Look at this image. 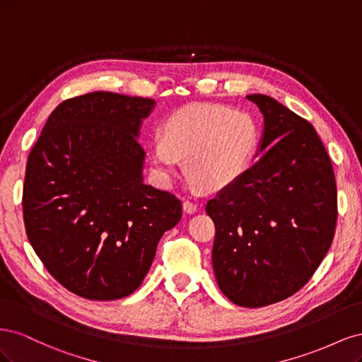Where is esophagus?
Listing matches in <instances>:
<instances>
[{
	"label": "esophagus",
	"instance_id": "1",
	"mask_svg": "<svg viewBox=\"0 0 362 362\" xmlns=\"http://www.w3.org/2000/svg\"><path fill=\"white\" fill-rule=\"evenodd\" d=\"M182 208H184V211L189 213V214L198 211V205H196V204L192 202V201H184V202H182Z\"/></svg>",
	"mask_w": 362,
	"mask_h": 362
}]
</instances>
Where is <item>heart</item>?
<instances>
[{
    "label": "heart",
    "mask_w": 362,
    "mask_h": 362,
    "mask_svg": "<svg viewBox=\"0 0 362 362\" xmlns=\"http://www.w3.org/2000/svg\"><path fill=\"white\" fill-rule=\"evenodd\" d=\"M257 120L245 110L217 104H190L170 113L161 134L149 141L156 178L169 185L182 169L190 170L192 189H225L250 168L258 148Z\"/></svg>",
    "instance_id": "heart-1"
}]
</instances>
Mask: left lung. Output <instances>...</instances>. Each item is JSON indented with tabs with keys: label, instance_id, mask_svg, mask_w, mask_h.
I'll use <instances>...</instances> for the list:
<instances>
[{
	"label": "left lung",
	"instance_id": "obj_1",
	"mask_svg": "<svg viewBox=\"0 0 362 362\" xmlns=\"http://www.w3.org/2000/svg\"><path fill=\"white\" fill-rule=\"evenodd\" d=\"M264 117L259 160L206 202L213 269L235 305L261 308L311 279L331 247L337 185L314 127L267 95H247Z\"/></svg>",
	"mask_w": 362,
	"mask_h": 362
}]
</instances>
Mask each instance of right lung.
I'll return each mask as SVG.
<instances>
[{"label": "right lung", "mask_w": 362, "mask_h": 362, "mask_svg": "<svg viewBox=\"0 0 362 362\" xmlns=\"http://www.w3.org/2000/svg\"><path fill=\"white\" fill-rule=\"evenodd\" d=\"M154 107L112 92L71 98L49 115L28 156L27 237L51 275L84 299L133 293L161 235L181 218L177 196L144 182L137 137Z\"/></svg>", "instance_id": "1"}]
</instances>
